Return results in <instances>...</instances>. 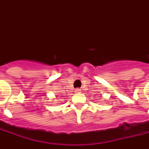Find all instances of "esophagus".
I'll use <instances>...</instances> for the list:
<instances>
[{
	"mask_svg": "<svg viewBox=\"0 0 149 149\" xmlns=\"http://www.w3.org/2000/svg\"><path fill=\"white\" fill-rule=\"evenodd\" d=\"M75 92L77 93H80V92H81V90H80V89H76V90H75Z\"/></svg>",
	"mask_w": 149,
	"mask_h": 149,
	"instance_id": "esophagus-1",
	"label": "esophagus"
}]
</instances>
